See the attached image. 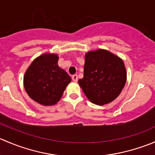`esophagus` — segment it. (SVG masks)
<instances>
[{"label": "esophagus", "mask_w": 155, "mask_h": 155, "mask_svg": "<svg viewBox=\"0 0 155 155\" xmlns=\"http://www.w3.org/2000/svg\"><path fill=\"white\" fill-rule=\"evenodd\" d=\"M72 79H73L74 82H77L78 81V76L76 74H74L72 76Z\"/></svg>", "instance_id": "esophagus-1"}]
</instances>
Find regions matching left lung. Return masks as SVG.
I'll return each mask as SVG.
<instances>
[{
	"label": "left lung",
	"mask_w": 155,
	"mask_h": 155,
	"mask_svg": "<svg viewBox=\"0 0 155 155\" xmlns=\"http://www.w3.org/2000/svg\"><path fill=\"white\" fill-rule=\"evenodd\" d=\"M126 79L122 60L107 50L98 49L85 54L84 76L79 85L91 102L102 106L118 97Z\"/></svg>",
	"instance_id": "obj_1"
}]
</instances>
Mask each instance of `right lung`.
<instances>
[{
	"label": "right lung",
	"instance_id": "right-lung-1",
	"mask_svg": "<svg viewBox=\"0 0 155 155\" xmlns=\"http://www.w3.org/2000/svg\"><path fill=\"white\" fill-rule=\"evenodd\" d=\"M57 54H44L36 58L26 71L24 86L31 99L44 106L55 104L71 78L58 65Z\"/></svg>",
	"mask_w": 155,
	"mask_h": 155
}]
</instances>
